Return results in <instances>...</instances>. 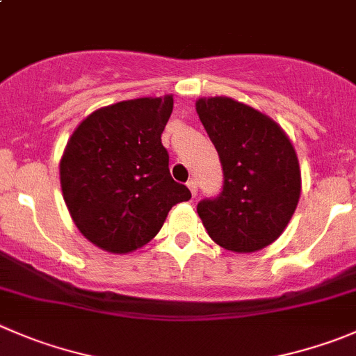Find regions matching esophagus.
Here are the masks:
<instances>
[{
    "instance_id": "34e87169",
    "label": "esophagus",
    "mask_w": 356,
    "mask_h": 356,
    "mask_svg": "<svg viewBox=\"0 0 356 356\" xmlns=\"http://www.w3.org/2000/svg\"><path fill=\"white\" fill-rule=\"evenodd\" d=\"M188 188H189V191H191V195L196 196V193H198V184H196L195 179H189V181H188Z\"/></svg>"
}]
</instances>
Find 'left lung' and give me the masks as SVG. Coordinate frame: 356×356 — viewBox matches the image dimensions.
Masks as SVG:
<instances>
[{
    "label": "left lung",
    "mask_w": 356,
    "mask_h": 356,
    "mask_svg": "<svg viewBox=\"0 0 356 356\" xmlns=\"http://www.w3.org/2000/svg\"><path fill=\"white\" fill-rule=\"evenodd\" d=\"M222 165V191L196 210L209 236L231 252L261 250L287 227L301 195L294 146L271 118L229 97L196 101Z\"/></svg>",
    "instance_id": "8db88e82"
}]
</instances>
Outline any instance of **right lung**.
<instances>
[{
  "label": "right lung",
  "mask_w": 356,
  "mask_h": 356,
  "mask_svg": "<svg viewBox=\"0 0 356 356\" xmlns=\"http://www.w3.org/2000/svg\"><path fill=\"white\" fill-rule=\"evenodd\" d=\"M174 99L144 97L101 108L72 132L60 160L64 202L79 233L113 254L156 236L191 191L172 179L161 134Z\"/></svg>",
  "instance_id": "obj_1"
}]
</instances>
